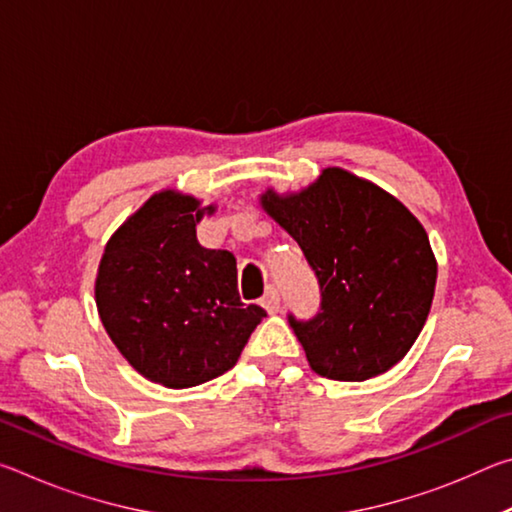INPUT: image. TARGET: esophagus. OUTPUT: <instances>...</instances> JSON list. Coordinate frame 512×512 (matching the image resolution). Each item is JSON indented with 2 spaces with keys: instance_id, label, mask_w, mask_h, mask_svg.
I'll return each instance as SVG.
<instances>
[{
  "instance_id": "obj_1",
  "label": "esophagus",
  "mask_w": 512,
  "mask_h": 512,
  "mask_svg": "<svg viewBox=\"0 0 512 512\" xmlns=\"http://www.w3.org/2000/svg\"><path fill=\"white\" fill-rule=\"evenodd\" d=\"M262 307L268 311V314H277V311H280V293L275 289H268L266 296L262 298Z\"/></svg>"
}]
</instances>
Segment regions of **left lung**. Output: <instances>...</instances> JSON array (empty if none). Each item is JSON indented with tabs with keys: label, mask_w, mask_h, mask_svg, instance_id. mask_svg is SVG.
<instances>
[{
	"label": "left lung",
	"mask_w": 512,
	"mask_h": 512,
	"mask_svg": "<svg viewBox=\"0 0 512 512\" xmlns=\"http://www.w3.org/2000/svg\"><path fill=\"white\" fill-rule=\"evenodd\" d=\"M259 205L318 277L320 314L307 323L289 316L311 370L366 381L400 363L427 323L438 275L427 230L409 207L341 167L298 192L268 187Z\"/></svg>",
	"instance_id": "obj_1"
}]
</instances>
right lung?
Returning a JSON list of instances; mask_svg holds the SVG:
<instances>
[{
    "label": "right lung",
    "mask_w": 512,
    "mask_h": 512,
    "mask_svg": "<svg viewBox=\"0 0 512 512\" xmlns=\"http://www.w3.org/2000/svg\"><path fill=\"white\" fill-rule=\"evenodd\" d=\"M216 205L155 192L112 232L94 280L110 341L153 384L192 388L235 366L266 311L244 305L237 259L198 244Z\"/></svg>",
    "instance_id": "add662e5"
}]
</instances>
